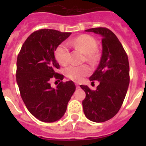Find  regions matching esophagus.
Masks as SVG:
<instances>
[{
  "instance_id": "esophagus-1",
  "label": "esophagus",
  "mask_w": 146,
  "mask_h": 146,
  "mask_svg": "<svg viewBox=\"0 0 146 146\" xmlns=\"http://www.w3.org/2000/svg\"><path fill=\"white\" fill-rule=\"evenodd\" d=\"M76 87H77V88H80V86H79V85H78V84H77V83H76Z\"/></svg>"
}]
</instances>
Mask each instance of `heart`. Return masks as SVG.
<instances>
[{
  "instance_id": "obj_1",
  "label": "heart",
  "mask_w": 146,
  "mask_h": 146,
  "mask_svg": "<svg viewBox=\"0 0 146 146\" xmlns=\"http://www.w3.org/2000/svg\"><path fill=\"white\" fill-rule=\"evenodd\" d=\"M70 46L76 49H80L85 52V59L90 64H95L99 59V53L97 50V42L93 36L88 34H82L69 41ZM55 58L61 65H65L70 59V51L69 45L62 42L55 50ZM65 74L71 80L80 81L91 73V69L88 65L71 64L66 67Z\"/></svg>"
}]
</instances>
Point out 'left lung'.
<instances>
[{"instance_id": "1", "label": "left lung", "mask_w": 146, "mask_h": 146, "mask_svg": "<svg viewBox=\"0 0 146 146\" xmlns=\"http://www.w3.org/2000/svg\"><path fill=\"white\" fill-rule=\"evenodd\" d=\"M102 36V55L99 66L89 80L99 82L96 90L80 86L86 92L82 107L86 116L94 122L111 119L119 111L129 84V64L123 46L107 28L86 30Z\"/></svg>"}]
</instances>
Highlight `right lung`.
Here are the masks:
<instances>
[{
	"label": "right lung",
	"instance_id": "add662e5",
	"mask_svg": "<svg viewBox=\"0 0 146 146\" xmlns=\"http://www.w3.org/2000/svg\"><path fill=\"white\" fill-rule=\"evenodd\" d=\"M72 33L40 29L27 38L17 60L16 79L20 96L27 109L37 119L51 123L63 117L75 91L72 81L51 87L52 78L64 79L56 72L60 68L55 57L56 47Z\"/></svg>",
	"mask_w": 146,
	"mask_h": 146
}]
</instances>
